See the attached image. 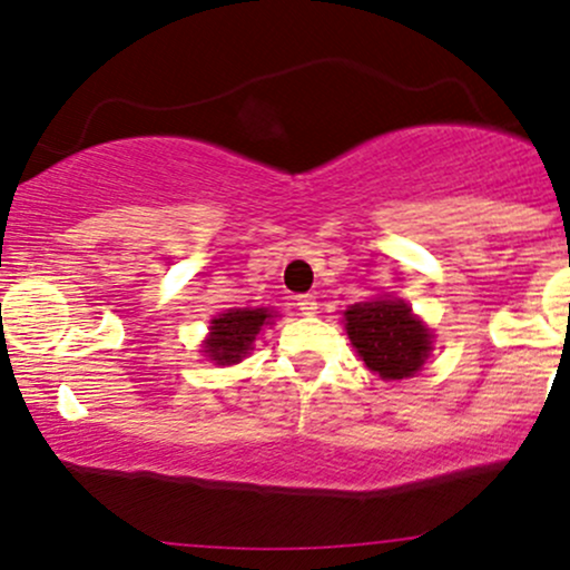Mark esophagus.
I'll return each mask as SVG.
<instances>
[{
  "instance_id": "34e87169",
  "label": "esophagus",
  "mask_w": 570,
  "mask_h": 570,
  "mask_svg": "<svg viewBox=\"0 0 570 570\" xmlns=\"http://www.w3.org/2000/svg\"><path fill=\"white\" fill-rule=\"evenodd\" d=\"M297 311L303 313V316H316L318 313V303L313 294H299L297 297Z\"/></svg>"
}]
</instances>
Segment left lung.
Masks as SVG:
<instances>
[{
  "label": "left lung",
  "instance_id": "1",
  "mask_svg": "<svg viewBox=\"0 0 570 570\" xmlns=\"http://www.w3.org/2000/svg\"><path fill=\"white\" fill-rule=\"evenodd\" d=\"M345 332L367 370L383 381H402L421 372L434 335L399 297H375L343 313Z\"/></svg>",
  "mask_w": 570,
  "mask_h": 570
}]
</instances>
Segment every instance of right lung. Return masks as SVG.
Segmentation results:
<instances>
[{"label":"right lung","mask_w":570,"mask_h":570,"mask_svg":"<svg viewBox=\"0 0 570 570\" xmlns=\"http://www.w3.org/2000/svg\"><path fill=\"white\" fill-rule=\"evenodd\" d=\"M271 318L273 313L267 307H230L227 313L212 318L200 353L212 358L214 364H222V367L238 364L252 351V343L257 340L259 330L271 324Z\"/></svg>","instance_id":"obj_1"}]
</instances>
